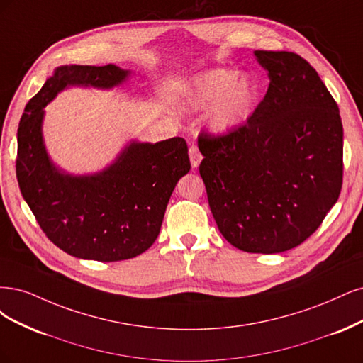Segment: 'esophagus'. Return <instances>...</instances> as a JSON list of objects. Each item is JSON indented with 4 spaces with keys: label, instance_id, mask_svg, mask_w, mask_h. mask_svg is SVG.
Listing matches in <instances>:
<instances>
[{
    "label": "esophagus",
    "instance_id": "34e87169",
    "mask_svg": "<svg viewBox=\"0 0 363 363\" xmlns=\"http://www.w3.org/2000/svg\"><path fill=\"white\" fill-rule=\"evenodd\" d=\"M189 154H190L191 166H193V169H196L199 164H201V161H202V154H201V152H199V149H197V146H196V145H191V146H190V149H189Z\"/></svg>",
    "mask_w": 363,
    "mask_h": 363
}]
</instances>
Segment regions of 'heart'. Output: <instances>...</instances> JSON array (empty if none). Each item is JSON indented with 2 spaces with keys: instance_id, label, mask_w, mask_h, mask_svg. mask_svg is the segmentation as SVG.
I'll return each instance as SVG.
<instances>
[{
  "instance_id": "b5f03b06",
  "label": "heart",
  "mask_w": 363,
  "mask_h": 363,
  "mask_svg": "<svg viewBox=\"0 0 363 363\" xmlns=\"http://www.w3.org/2000/svg\"><path fill=\"white\" fill-rule=\"evenodd\" d=\"M189 99L196 108L217 104L211 125L218 133H228L250 116L256 89L249 78H237L228 69H216L193 81Z\"/></svg>"
}]
</instances>
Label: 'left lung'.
<instances>
[{"label": "left lung", "mask_w": 363, "mask_h": 363, "mask_svg": "<svg viewBox=\"0 0 363 363\" xmlns=\"http://www.w3.org/2000/svg\"><path fill=\"white\" fill-rule=\"evenodd\" d=\"M268 71L264 99L225 134L202 131L199 173L218 230L233 247L280 253L320 228L342 189L337 104L296 52L255 51Z\"/></svg>", "instance_id": "left-lung-1"}]
</instances>
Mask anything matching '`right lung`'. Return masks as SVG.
<instances>
[{
	"mask_svg": "<svg viewBox=\"0 0 363 363\" xmlns=\"http://www.w3.org/2000/svg\"><path fill=\"white\" fill-rule=\"evenodd\" d=\"M128 74L114 65L58 67L19 122L21 193L45 235L75 258L114 262L146 252L158 237L174 185L191 167L181 137L131 143L108 169L91 177L65 174L50 161L42 140L45 105L66 86L110 89Z\"/></svg>",
	"mask_w": 363,
	"mask_h": 363,
	"instance_id": "1",
	"label": "right lung"
}]
</instances>
